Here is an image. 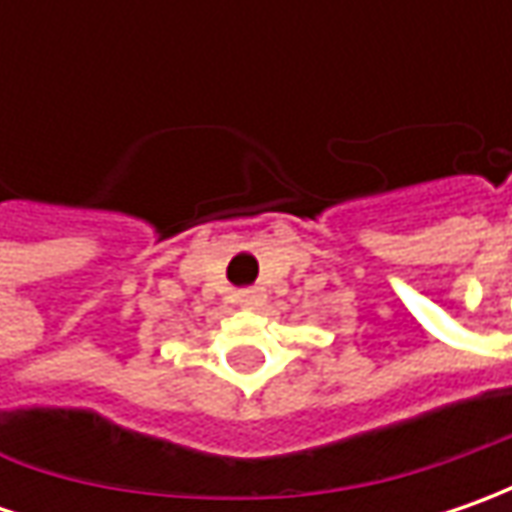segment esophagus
I'll list each match as a JSON object with an SVG mask.
<instances>
[{"label":"esophagus","instance_id":"esophagus-1","mask_svg":"<svg viewBox=\"0 0 512 512\" xmlns=\"http://www.w3.org/2000/svg\"><path fill=\"white\" fill-rule=\"evenodd\" d=\"M236 302H239L242 307L256 310V307L265 305V290H262V287H245V290H239V293H236Z\"/></svg>","mask_w":512,"mask_h":512}]
</instances>
